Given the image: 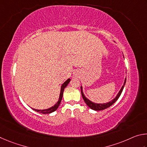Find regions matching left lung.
<instances>
[{"mask_svg":"<svg viewBox=\"0 0 147 147\" xmlns=\"http://www.w3.org/2000/svg\"><path fill=\"white\" fill-rule=\"evenodd\" d=\"M126 80H127V79L125 78V82H124V84H123V86L121 87V88L120 91L119 92V93L117 94V95L116 96V97H115L114 99H112L111 101H110L109 102H107V103H102V104H98V103H95V102H92L91 101H90L88 99H87L86 97L84 96V95L83 94V87L81 86V95H82V97H83V98L84 99V102H85V103L88 105V107L89 108H90L91 109L94 110H97V111H99V110H105L107 109V108L110 107V106H112V105L114 103V102L117 101V100L119 99V97H120L121 94L122 92H123V90L124 88V86L125 85V83H126Z\"/></svg>","mask_w":147,"mask_h":147,"instance_id":"obj_1","label":"left lung"}]
</instances>
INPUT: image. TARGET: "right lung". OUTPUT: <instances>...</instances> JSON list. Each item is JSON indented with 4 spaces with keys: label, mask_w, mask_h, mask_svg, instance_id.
I'll list each match as a JSON object with an SVG mask.
<instances>
[{
    "label": "right lung",
    "mask_w": 147,
    "mask_h": 147,
    "mask_svg": "<svg viewBox=\"0 0 147 147\" xmlns=\"http://www.w3.org/2000/svg\"><path fill=\"white\" fill-rule=\"evenodd\" d=\"M69 81H70V79H67V80L65 82H64V83L63 84H62L61 88L60 96H59V100H58V101L57 102V103L55 105H54V106L49 108V109H45V110H37V109H32L33 110H35V111L37 112L42 113V114H50V113L55 111V110L58 109L59 105H60L61 102V100H62V98H63V96L64 90L67 86V85H68V83H69Z\"/></svg>",
    "instance_id": "right-lung-1"
}]
</instances>
